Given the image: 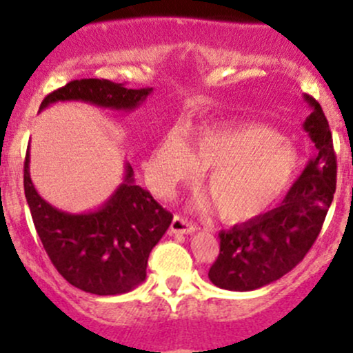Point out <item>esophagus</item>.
I'll list each match as a JSON object with an SVG mask.
<instances>
[{
	"mask_svg": "<svg viewBox=\"0 0 353 353\" xmlns=\"http://www.w3.org/2000/svg\"><path fill=\"white\" fill-rule=\"evenodd\" d=\"M196 230H197L196 224L189 222L188 219H184L181 216H174L172 224H171L172 234H192V232H196Z\"/></svg>",
	"mask_w": 353,
	"mask_h": 353,
	"instance_id": "obj_1",
	"label": "esophagus"
}]
</instances>
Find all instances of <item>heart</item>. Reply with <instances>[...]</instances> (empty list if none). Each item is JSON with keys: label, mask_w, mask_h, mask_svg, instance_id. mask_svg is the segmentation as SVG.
<instances>
[{"label": "heart", "mask_w": 353, "mask_h": 353, "mask_svg": "<svg viewBox=\"0 0 353 353\" xmlns=\"http://www.w3.org/2000/svg\"><path fill=\"white\" fill-rule=\"evenodd\" d=\"M299 168V152L277 132L261 125L214 129L185 144L168 134L145 165L149 181L163 196L181 182L205 171L204 189L219 217L229 222L250 219L285 192Z\"/></svg>", "instance_id": "b5f03b06"}]
</instances>
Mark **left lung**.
<instances>
[{"mask_svg": "<svg viewBox=\"0 0 353 353\" xmlns=\"http://www.w3.org/2000/svg\"><path fill=\"white\" fill-rule=\"evenodd\" d=\"M302 128L315 145L314 157L282 204L269 212L221 230V252L209 270L214 285L249 292L275 282L305 257L320 234L335 192L337 159L327 117L310 96Z\"/></svg>", "mask_w": 353, "mask_h": 353, "instance_id": "1", "label": "left lung"}]
</instances>
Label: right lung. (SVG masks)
Returning <instances> with one entry per match:
<instances>
[{"label":"right lung","instance_id":"obj_1","mask_svg":"<svg viewBox=\"0 0 353 353\" xmlns=\"http://www.w3.org/2000/svg\"><path fill=\"white\" fill-rule=\"evenodd\" d=\"M152 88L129 89L108 79H76L48 94L39 112L54 103L79 101L111 111H134ZM24 196L36 232L52 265L71 285L94 295L129 292L145 279L152 247L172 222L149 190L134 182L125 163L124 179L98 209L71 214L52 208L30 176V145L24 161Z\"/></svg>","mask_w":353,"mask_h":353}]
</instances>
